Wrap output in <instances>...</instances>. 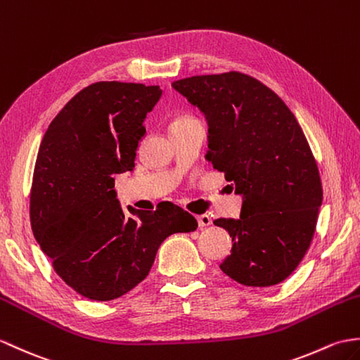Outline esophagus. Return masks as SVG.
<instances>
[{
	"instance_id": "esophagus-1",
	"label": "esophagus",
	"mask_w": 360,
	"mask_h": 360,
	"mask_svg": "<svg viewBox=\"0 0 360 360\" xmlns=\"http://www.w3.org/2000/svg\"><path fill=\"white\" fill-rule=\"evenodd\" d=\"M198 225L200 229H204V227H208V225H212V218L208 214H199L198 216Z\"/></svg>"
}]
</instances>
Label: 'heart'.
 <instances>
[{
  "mask_svg": "<svg viewBox=\"0 0 360 360\" xmlns=\"http://www.w3.org/2000/svg\"><path fill=\"white\" fill-rule=\"evenodd\" d=\"M191 122H196V120L193 118V116L179 115V116H176V118H173V121L170 122V130L178 129V127H184V125L191 124Z\"/></svg>",
  "mask_w": 360,
  "mask_h": 360,
  "instance_id": "heart-1",
  "label": "heart"
}]
</instances>
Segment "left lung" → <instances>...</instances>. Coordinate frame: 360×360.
Segmentation results:
<instances>
[{
  "label": "left lung",
  "mask_w": 360,
  "mask_h": 360,
  "mask_svg": "<svg viewBox=\"0 0 360 360\" xmlns=\"http://www.w3.org/2000/svg\"><path fill=\"white\" fill-rule=\"evenodd\" d=\"M172 87L205 115V160L242 196L238 219L213 222L233 240L221 270L247 287L276 285L302 261L322 205L302 129L273 90L244 73L184 78Z\"/></svg>",
  "instance_id": "obj_1"
}]
</instances>
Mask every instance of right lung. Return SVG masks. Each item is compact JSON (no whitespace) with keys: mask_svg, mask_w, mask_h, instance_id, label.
<instances>
[{"mask_svg":"<svg viewBox=\"0 0 360 360\" xmlns=\"http://www.w3.org/2000/svg\"><path fill=\"white\" fill-rule=\"evenodd\" d=\"M160 86L95 82L67 103L41 141L30 193L32 231L58 276L81 296L112 300L147 278L173 233L195 231L178 205L155 212L116 199L115 174L133 172Z\"/></svg>","mask_w":360,"mask_h":360,"instance_id":"1","label":"right lung"}]
</instances>
